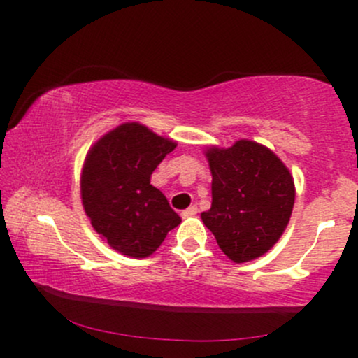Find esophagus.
<instances>
[{
  "instance_id": "esophagus-1",
  "label": "esophagus",
  "mask_w": 358,
  "mask_h": 358,
  "mask_svg": "<svg viewBox=\"0 0 358 358\" xmlns=\"http://www.w3.org/2000/svg\"><path fill=\"white\" fill-rule=\"evenodd\" d=\"M196 212H199V208H196V205H190V207L185 208V210L182 212V217H183V219H188V217L195 215Z\"/></svg>"
}]
</instances>
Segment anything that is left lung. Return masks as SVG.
<instances>
[{
    "label": "left lung",
    "mask_w": 358,
    "mask_h": 358,
    "mask_svg": "<svg viewBox=\"0 0 358 358\" xmlns=\"http://www.w3.org/2000/svg\"><path fill=\"white\" fill-rule=\"evenodd\" d=\"M212 171V207L202 220L234 262L264 256L282 236L294 205V182L269 148L239 139L205 150Z\"/></svg>",
    "instance_id": "left-lung-1"
}]
</instances>
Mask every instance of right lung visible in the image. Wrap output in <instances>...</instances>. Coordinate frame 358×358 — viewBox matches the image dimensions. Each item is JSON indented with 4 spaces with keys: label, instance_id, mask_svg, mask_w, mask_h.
<instances>
[{
    "label": "right lung",
    "instance_id": "1",
    "mask_svg": "<svg viewBox=\"0 0 358 358\" xmlns=\"http://www.w3.org/2000/svg\"><path fill=\"white\" fill-rule=\"evenodd\" d=\"M176 148L139 122H124L94 143L84 159L80 196L101 239L124 256H151L182 222L151 173Z\"/></svg>",
    "mask_w": 358,
    "mask_h": 358
}]
</instances>
